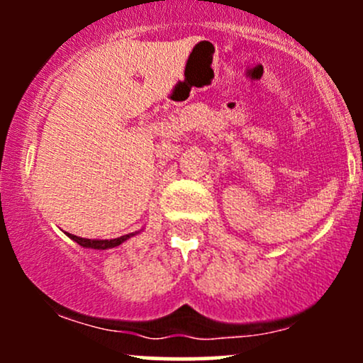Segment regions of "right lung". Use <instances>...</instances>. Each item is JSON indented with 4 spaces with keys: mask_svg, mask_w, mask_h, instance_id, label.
Listing matches in <instances>:
<instances>
[{
    "mask_svg": "<svg viewBox=\"0 0 363 363\" xmlns=\"http://www.w3.org/2000/svg\"><path fill=\"white\" fill-rule=\"evenodd\" d=\"M138 232H135V234H128V235H121L118 239H106V240H101V239H83V237H78V235H73V234H68L66 232V235L69 237V239H73L74 242L80 244L82 247H89V249H97V251H104V249H112V247H118L124 242V240H128L129 237L136 235Z\"/></svg>",
    "mask_w": 363,
    "mask_h": 363,
    "instance_id": "right-lung-1",
    "label": "right lung"
}]
</instances>
